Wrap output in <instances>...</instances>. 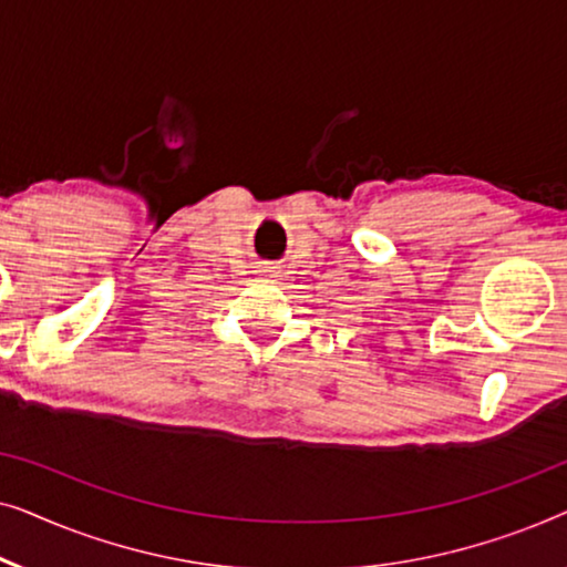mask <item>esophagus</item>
Returning a JSON list of instances; mask_svg holds the SVG:
<instances>
[{
  "label": "esophagus",
  "mask_w": 567,
  "mask_h": 567,
  "mask_svg": "<svg viewBox=\"0 0 567 567\" xmlns=\"http://www.w3.org/2000/svg\"><path fill=\"white\" fill-rule=\"evenodd\" d=\"M260 274H270V268H262V270H260Z\"/></svg>",
  "instance_id": "obj_1"
}]
</instances>
